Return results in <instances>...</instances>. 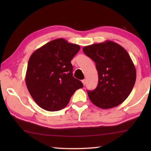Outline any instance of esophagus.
Segmentation results:
<instances>
[{
	"mask_svg": "<svg viewBox=\"0 0 151 151\" xmlns=\"http://www.w3.org/2000/svg\"><path fill=\"white\" fill-rule=\"evenodd\" d=\"M86 79H84V80H83L82 81V83H83V84L84 85H85V84H86Z\"/></svg>",
	"mask_w": 151,
	"mask_h": 151,
	"instance_id": "obj_1",
	"label": "esophagus"
}]
</instances>
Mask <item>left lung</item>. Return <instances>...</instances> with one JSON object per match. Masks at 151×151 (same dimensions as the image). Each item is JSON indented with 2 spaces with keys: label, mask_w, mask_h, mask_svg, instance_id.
Here are the masks:
<instances>
[{
  "label": "left lung",
  "mask_w": 151,
  "mask_h": 151,
  "mask_svg": "<svg viewBox=\"0 0 151 151\" xmlns=\"http://www.w3.org/2000/svg\"><path fill=\"white\" fill-rule=\"evenodd\" d=\"M83 50L95 62L99 75L97 87L87 91L91 101L103 109L121 104L131 93L137 77L135 66L127 51L111 40L86 46Z\"/></svg>",
  "instance_id": "obj_1"
}]
</instances>
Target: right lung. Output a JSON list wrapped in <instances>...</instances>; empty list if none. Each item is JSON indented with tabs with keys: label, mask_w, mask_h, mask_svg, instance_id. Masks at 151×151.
<instances>
[{
	"label": "right lung",
	"mask_w": 151,
	"mask_h": 151,
	"mask_svg": "<svg viewBox=\"0 0 151 151\" xmlns=\"http://www.w3.org/2000/svg\"><path fill=\"white\" fill-rule=\"evenodd\" d=\"M80 46L64 39L48 42L30 56L25 82L29 93L42 109L59 111L67 105L77 89L83 87L73 76L71 60Z\"/></svg>",
	"instance_id": "right-lung-1"
}]
</instances>
